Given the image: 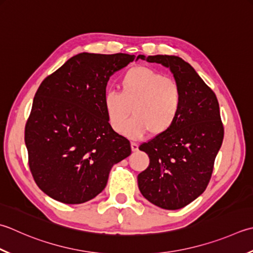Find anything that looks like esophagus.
<instances>
[{"instance_id": "obj_1", "label": "esophagus", "mask_w": 253, "mask_h": 253, "mask_svg": "<svg viewBox=\"0 0 253 253\" xmlns=\"http://www.w3.org/2000/svg\"><path fill=\"white\" fill-rule=\"evenodd\" d=\"M130 147H131V151L135 152V151H138V147H139V146H138V143L131 142V143H130Z\"/></svg>"}]
</instances>
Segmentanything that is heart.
Returning <instances> with one entry per match:
<instances>
[{
	"mask_svg": "<svg viewBox=\"0 0 253 253\" xmlns=\"http://www.w3.org/2000/svg\"><path fill=\"white\" fill-rule=\"evenodd\" d=\"M121 93L104 95V108L111 127L122 131L130 111L134 114L123 132L138 139L150 130L158 136L170 130L180 116L181 87L175 80L148 67H133L121 79Z\"/></svg>",
	"mask_w": 253,
	"mask_h": 253,
	"instance_id": "1",
	"label": "heart"
}]
</instances>
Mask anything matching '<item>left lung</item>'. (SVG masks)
<instances>
[{
	"label": "left lung",
	"instance_id": "8db88e82",
	"mask_svg": "<svg viewBox=\"0 0 253 253\" xmlns=\"http://www.w3.org/2000/svg\"><path fill=\"white\" fill-rule=\"evenodd\" d=\"M137 59L169 68L182 92V108L170 130L139 147L150 159L138 174L142 196L165 210H180L205 191L222 139L224 127L215 93L190 63L177 56Z\"/></svg>",
	"mask_w": 253,
	"mask_h": 253
}]
</instances>
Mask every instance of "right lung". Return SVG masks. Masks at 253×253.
Instances as JSON below:
<instances>
[{"mask_svg":"<svg viewBox=\"0 0 253 253\" xmlns=\"http://www.w3.org/2000/svg\"><path fill=\"white\" fill-rule=\"evenodd\" d=\"M133 54L82 52L47 77L25 127L34 180L51 199L82 204L105 189L114 165L131 153L104 108L106 85Z\"/></svg>","mask_w":253,"mask_h":253,"instance_id":"1","label":"right lung"}]
</instances>
